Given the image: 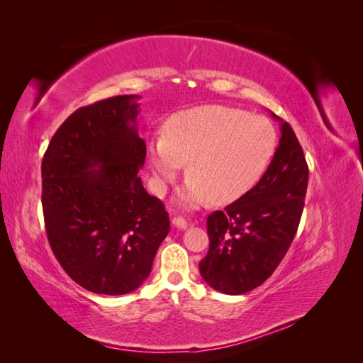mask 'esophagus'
Wrapping results in <instances>:
<instances>
[{"instance_id":"34e87169","label":"esophagus","mask_w":363,"mask_h":363,"mask_svg":"<svg viewBox=\"0 0 363 363\" xmlns=\"http://www.w3.org/2000/svg\"><path fill=\"white\" fill-rule=\"evenodd\" d=\"M172 223L177 229H187V226H189V221L182 217H173Z\"/></svg>"}]
</instances>
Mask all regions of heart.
I'll list each match as a JSON object with an SVG mask.
<instances>
[{
    "mask_svg": "<svg viewBox=\"0 0 363 363\" xmlns=\"http://www.w3.org/2000/svg\"><path fill=\"white\" fill-rule=\"evenodd\" d=\"M277 148L273 123L240 109L203 106L174 113L164 137L148 145L146 157L152 186L164 194L187 164L190 181L181 201L198 206L207 199L229 203L256 186L272 164Z\"/></svg>",
    "mask_w": 363,
    "mask_h": 363,
    "instance_id": "b5f03b06",
    "label": "heart"
}]
</instances>
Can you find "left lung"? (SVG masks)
<instances>
[{
  "instance_id": "left-lung-1",
  "label": "left lung",
  "mask_w": 363,
  "mask_h": 363,
  "mask_svg": "<svg viewBox=\"0 0 363 363\" xmlns=\"http://www.w3.org/2000/svg\"><path fill=\"white\" fill-rule=\"evenodd\" d=\"M279 120V117H276ZM309 182V167L289 123L260 181L207 217L209 251L199 262L203 279L217 291L243 295L264 284L295 238Z\"/></svg>"
}]
</instances>
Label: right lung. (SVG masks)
I'll list each match as a JSON object with an SVG mask.
<instances>
[{
    "instance_id": "right-lung-1",
    "label": "right lung",
    "mask_w": 363,
    "mask_h": 363,
    "mask_svg": "<svg viewBox=\"0 0 363 363\" xmlns=\"http://www.w3.org/2000/svg\"><path fill=\"white\" fill-rule=\"evenodd\" d=\"M137 95H120L73 112L42 160V206L54 256L89 291L125 295L150 276L169 230L165 206L148 195L138 172Z\"/></svg>"
}]
</instances>
